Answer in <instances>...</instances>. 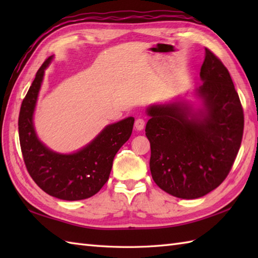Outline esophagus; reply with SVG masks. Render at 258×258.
I'll return each instance as SVG.
<instances>
[{
  "label": "esophagus",
  "instance_id": "obj_1",
  "mask_svg": "<svg viewBox=\"0 0 258 258\" xmlns=\"http://www.w3.org/2000/svg\"><path fill=\"white\" fill-rule=\"evenodd\" d=\"M145 127V120L143 118H138L135 120V128L138 131H142Z\"/></svg>",
  "mask_w": 258,
  "mask_h": 258
}]
</instances>
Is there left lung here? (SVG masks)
<instances>
[{
  "label": "left lung",
  "mask_w": 258,
  "mask_h": 258,
  "mask_svg": "<svg viewBox=\"0 0 258 258\" xmlns=\"http://www.w3.org/2000/svg\"><path fill=\"white\" fill-rule=\"evenodd\" d=\"M199 104L177 98L146 108L145 134L151 143L150 169L160 188L194 200L226 178L242 143L244 114L228 70L205 48Z\"/></svg>",
  "instance_id": "8db88e82"
}]
</instances>
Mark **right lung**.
I'll list each match as a JSON object with an SVG mask.
<instances>
[{
	"instance_id": "obj_1",
	"label": "right lung",
	"mask_w": 258,
	"mask_h": 258,
	"mask_svg": "<svg viewBox=\"0 0 258 258\" xmlns=\"http://www.w3.org/2000/svg\"><path fill=\"white\" fill-rule=\"evenodd\" d=\"M42 64L21 105L19 135L27 172L38 187L59 200L80 201L95 195L107 182L113 160L133 131L134 117L105 126L96 138L70 154L57 153L42 143L34 127V111L45 70Z\"/></svg>"
}]
</instances>
